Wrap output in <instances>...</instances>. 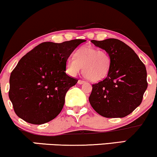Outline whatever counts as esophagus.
<instances>
[{
	"mask_svg": "<svg viewBox=\"0 0 157 157\" xmlns=\"http://www.w3.org/2000/svg\"><path fill=\"white\" fill-rule=\"evenodd\" d=\"M85 83V82L84 81H83V80H78V84H84Z\"/></svg>",
	"mask_w": 157,
	"mask_h": 157,
	"instance_id": "obj_1",
	"label": "esophagus"
}]
</instances>
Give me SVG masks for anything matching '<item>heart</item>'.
<instances>
[{
	"instance_id": "heart-1",
	"label": "heart",
	"mask_w": 157,
	"mask_h": 157,
	"mask_svg": "<svg viewBox=\"0 0 157 157\" xmlns=\"http://www.w3.org/2000/svg\"><path fill=\"white\" fill-rule=\"evenodd\" d=\"M74 57H69L66 62L67 73L72 76H75L82 68L89 80L97 82L103 80L109 73L111 58L105 50L84 46L75 51Z\"/></svg>"
}]
</instances>
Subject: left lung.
<instances>
[{
	"label": "left lung",
	"mask_w": 157,
	"mask_h": 157,
	"mask_svg": "<svg viewBox=\"0 0 157 157\" xmlns=\"http://www.w3.org/2000/svg\"><path fill=\"white\" fill-rule=\"evenodd\" d=\"M111 58L107 77L92 84L89 100L94 110L106 118H123L140 105L148 86L146 66L127 44L116 38L91 40Z\"/></svg>",
	"instance_id": "obj_1"
}]
</instances>
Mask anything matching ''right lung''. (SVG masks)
<instances>
[{"label": "right lung", "instance_id": "add662e5", "mask_svg": "<svg viewBox=\"0 0 157 157\" xmlns=\"http://www.w3.org/2000/svg\"><path fill=\"white\" fill-rule=\"evenodd\" d=\"M85 41L44 42L21 58L11 73L9 92L19 118L28 123L42 124L60 113L66 92L78 82L65 73L67 59Z\"/></svg>", "mask_w": 157, "mask_h": 157}]
</instances>
